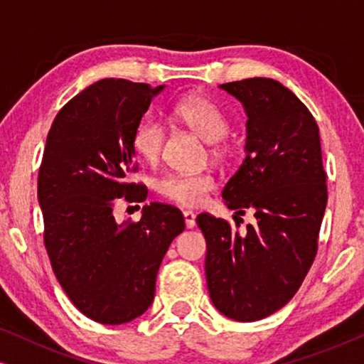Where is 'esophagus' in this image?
Masks as SVG:
<instances>
[{"label": "esophagus", "instance_id": "esophagus-1", "mask_svg": "<svg viewBox=\"0 0 364 364\" xmlns=\"http://www.w3.org/2000/svg\"><path fill=\"white\" fill-rule=\"evenodd\" d=\"M183 220H186L187 228L196 227V213L191 212V210H186V212H183Z\"/></svg>", "mask_w": 364, "mask_h": 364}]
</instances>
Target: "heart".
I'll use <instances>...</instances> for the list:
<instances>
[{
	"label": "heart",
	"mask_w": 364,
	"mask_h": 364,
	"mask_svg": "<svg viewBox=\"0 0 364 364\" xmlns=\"http://www.w3.org/2000/svg\"><path fill=\"white\" fill-rule=\"evenodd\" d=\"M172 116L182 126L191 129L205 142H210V156L225 159L230 146L225 141L228 121L215 102L203 96H187L172 109ZM166 129L159 121L144 119L137 124L132 134V149L142 161L156 162L161 157ZM215 182L210 173H171L157 182V192L164 198L182 207H197L205 200L208 192L213 191Z\"/></svg>",
	"instance_id": "heart-1"
}]
</instances>
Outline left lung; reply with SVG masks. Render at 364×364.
I'll return each mask as SVG.
<instances>
[{"label":"left lung","mask_w":364,"mask_h":364,"mask_svg":"<svg viewBox=\"0 0 364 364\" xmlns=\"http://www.w3.org/2000/svg\"><path fill=\"white\" fill-rule=\"evenodd\" d=\"M247 112L245 161L223 188L225 205L253 210L238 233L198 213L207 242L205 275L212 303L235 321L280 310L305 280L318 250L328 192L320 131L308 107L275 79L250 77L220 86Z\"/></svg>","instance_id":"1"}]
</instances>
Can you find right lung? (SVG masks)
Wrapping results in <instances>:
<instances>
[{
	"label": "right lung",
	"instance_id": "1",
	"mask_svg": "<svg viewBox=\"0 0 364 364\" xmlns=\"http://www.w3.org/2000/svg\"><path fill=\"white\" fill-rule=\"evenodd\" d=\"M164 86L101 79L74 96L49 129L38 173L44 245L59 285L82 315L121 325L151 306L168 245L183 232L182 212L142 207L141 220L117 223L119 198L144 202L132 134Z\"/></svg>",
	"mask_w": 364,
	"mask_h": 364
}]
</instances>
